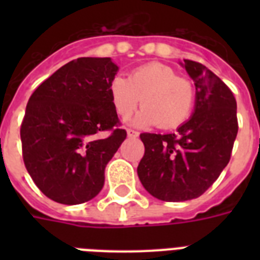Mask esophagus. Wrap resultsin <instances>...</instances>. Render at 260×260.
<instances>
[{
	"instance_id": "esophagus-1",
	"label": "esophagus",
	"mask_w": 260,
	"mask_h": 260,
	"mask_svg": "<svg viewBox=\"0 0 260 260\" xmlns=\"http://www.w3.org/2000/svg\"><path fill=\"white\" fill-rule=\"evenodd\" d=\"M126 135H128L129 138H138L139 132H138V131L131 129V128H128V129H126Z\"/></svg>"
}]
</instances>
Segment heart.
Segmentation results:
<instances>
[{
	"mask_svg": "<svg viewBox=\"0 0 260 260\" xmlns=\"http://www.w3.org/2000/svg\"><path fill=\"white\" fill-rule=\"evenodd\" d=\"M109 94L112 105L121 118L129 117L142 98L143 109L136 117V124H158L163 129H174L187 121L196 102L191 81L162 63L136 67L128 79L114 77L109 85Z\"/></svg>",
	"mask_w": 260,
	"mask_h": 260,
	"instance_id": "obj_1",
	"label": "heart"
}]
</instances>
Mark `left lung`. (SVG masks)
Returning <instances> with one entry per match:
<instances>
[{
  "label": "left lung",
  "instance_id": "obj_1",
  "mask_svg": "<svg viewBox=\"0 0 260 260\" xmlns=\"http://www.w3.org/2000/svg\"><path fill=\"white\" fill-rule=\"evenodd\" d=\"M196 86L193 116L175 134H142L138 166L144 189L158 200L187 201L204 194L228 165L238 135L236 100L204 64L183 60Z\"/></svg>",
  "mask_w": 260,
  "mask_h": 260
}]
</instances>
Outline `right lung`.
<instances>
[{
    "label": "right lung",
    "mask_w": 260,
    "mask_h": 260,
    "mask_svg": "<svg viewBox=\"0 0 260 260\" xmlns=\"http://www.w3.org/2000/svg\"><path fill=\"white\" fill-rule=\"evenodd\" d=\"M118 67L110 58H78L35 90L22 118V159L40 191L77 205L94 198L126 131L110 101Z\"/></svg>",
    "instance_id": "add662e5"
}]
</instances>
